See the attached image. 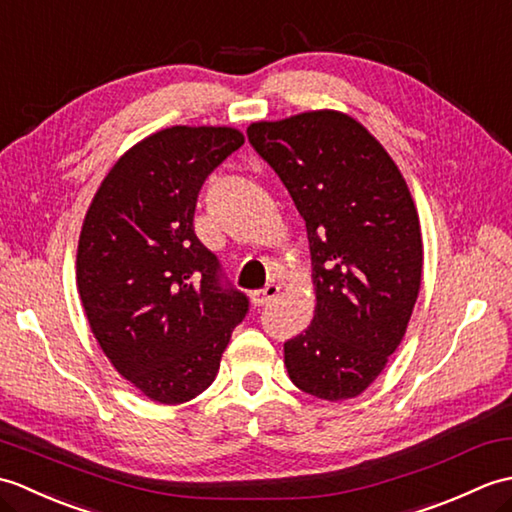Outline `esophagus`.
<instances>
[{"instance_id":"1","label":"esophagus","mask_w":512,"mask_h":512,"mask_svg":"<svg viewBox=\"0 0 512 512\" xmlns=\"http://www.w3.org/2000/svg\"><path fill=\"white\" fill-rule=\"evenodd\" d=\"M277 292H279L277 284H268L262 290H255L253 295H250V301H253V306L262 308V306H266V303H270L277 297Z\"/></svg>"}]
</instances>
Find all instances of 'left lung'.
<instances>
[{"label": "left lung", "mask_w": 512, "mask_h": 512, "mask_svg": "<svg viewBox=\"0 0 512 512\" xmlns=\"http://www.w3.org/2000/svg\"><path fill=\"white\" fill-rule=\"evenodd\" d=\"M248 143L306 220L317 308L284 343L290 380L323 400L374 383L405 336L422 277V237L405 178L383 145L339 112L253 123Z\"/></svg>", "instance_id": "left-lung-1"}]
</instances>
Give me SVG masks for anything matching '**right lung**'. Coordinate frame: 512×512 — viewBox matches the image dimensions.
<instances>
[{"instance_id": "right-lung-1", "label": "right lung", "mask_w": 512, "mask_h": 512, "mask_svg": "<svg viewBox=\"0 0 512 512\" xmlns=\"http://www.w3.org/2000/svg\"><path fill=\"white\" fill-rule=\"evenodd\" d=\"M244 145L231 127H169L107 173L85 215L76 284L118 374L165 405L213 383L250 301L193 231L204 180Z\"/></svg>"}]
</instances>
